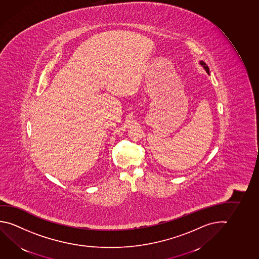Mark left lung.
<instances>
[{
    "label": "left lung",
    "instance_id": "1",
    "mask_svg": "<svg viewBox=\"0 0 259 259\" xmlns=\"http://www.w3.org/2000/svg\"><path fill=\"white\" fill-rule=\"evenodd\" d=\"M200 64L204 68V70L206 71L207 73H209V67L207 66L206 64H205L204 62H203V61H201V62H200Z\"/></svg>",
    "mask_w": 259,
    "mask_h": 259
}]
</instances>
